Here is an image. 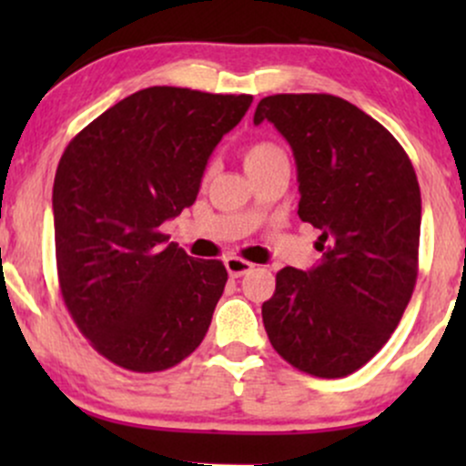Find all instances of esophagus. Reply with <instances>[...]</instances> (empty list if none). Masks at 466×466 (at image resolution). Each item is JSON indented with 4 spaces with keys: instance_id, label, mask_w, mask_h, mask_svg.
Listing matches in <instances>:
<instances>
[{
    "instance_id": "34e87169",
    "label": "esophagus",
    "mask_w": 466,
    "mask_h": 466,
    "mask_svg": "<svg viewBox=\"0 0 466 466\" xmlns=\"http://www.w3.org/2000/svg\"><path fill=\"white\" fill-rule=\"evenodd\" d=\"M226 269H228V274L232 276V278H240V276L249 274V271L254 269V265H251L249 260L238 258V256H228V258H226Z\"/></svg>"
}]
</instances>
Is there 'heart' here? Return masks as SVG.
Instances as JSON below:
<instances>
[{
  "instance_id": "b5f03b06",
  "label": "heart",
  "mask_w": 466,
  "mask_h": 466,
  "mask_svg": "<svg viewBox=\"0 0 466 466\" xmlns=\"http://www.w3.org/2000/svg\"><path fill=\"white\" fill-rule=\"evenodd\" d=\"M243 159H245V168H248V173H251V170L265 168V166L280 162V159H287V155L282 151L280 144L271 140H258V142H251L249 147L245 148Z\"/></svg>"
}]
</instances>
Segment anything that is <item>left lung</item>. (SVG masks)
Segmentation results:
<instances>
[{"label":"left lung","mask_w":466,"mask_h":466,"mask_svg":"<svg viewBox=\"0 0 466 466\" xmlns=\"http://www.w3.org/2000/svg\"><path fill=\"white\" fill-rule=\"evenodd\" d=\"M298 166V215L318 228L322 260L285 267L263 304L278 355L298 370L339 379L394 333L419 276L420 188L386 127L330 94H276L256 106Z\"/></svg>","instance_id":"obj_1"}]
</instances>
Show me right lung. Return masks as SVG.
<instances>
[{"label": "right lung", "instance_id": "right-lung-1", "mask_svg": "<svg viewBox=\"0 0 466 466\" xmlns=\"http://www.w3.org/2000/svg\"><path fill=\"white\" fill-rule=\"evenodd\" d=\"M249 105L248 94L148 87L67 144L52 190L58 287L116 366L168 370L206 337L226 267L195 260L159 228L195 203L208 159Z\"/></svg>", "mask_w": 466, "mask_h": 466}]
</instances>
